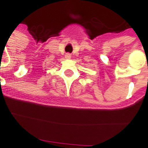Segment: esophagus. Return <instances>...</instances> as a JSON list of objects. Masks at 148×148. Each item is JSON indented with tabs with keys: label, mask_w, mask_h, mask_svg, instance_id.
I'll list each match as a JSON object with an SVG mask.
<instances>
[{
	"label": "esophagus",
	"mask_w": 148,
	"mask_h": 148,
	"mask_svg": "<svg viewBox=\"0 0 148 148\" xmlns=\"http://www.w3.org/2000/svg\"><path fill=\"white\" fill-rule=\"evenodd\" d=\"M71 53H67L65 54V58L66 59H71Z\"/></svg>",
	"instance_id": "34e87169"
}]
</instances>
